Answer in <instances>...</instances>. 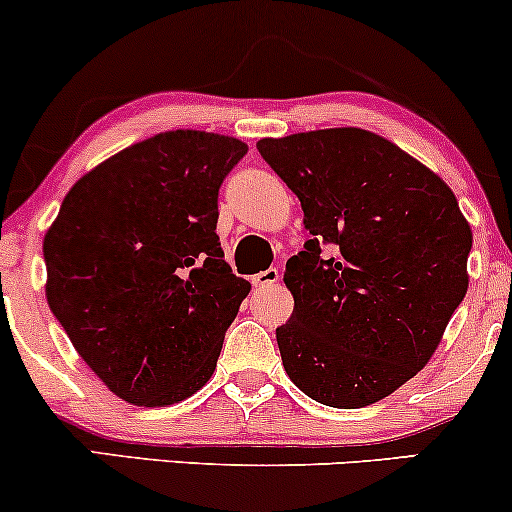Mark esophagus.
I'll return each instance as SVG.
<instances>
[{
    "mask_svg": "<svg viewBox=\"0 0 512 512\" xmlns=\"http://www.w3.org/2000/svg\"><path fill=\"white\" fill-rule=\"evenodd\" d=\"M250 281H252V286H255V288H267V286H274V283L279 281V269H276V267L264 269V272H260V274L252 276Z\"/></svg>",
    "mask_w": 512,
    "mask_h": 512,
    "instance_id": "34e87169",
    "label": "esophagus"
}]
</instances>
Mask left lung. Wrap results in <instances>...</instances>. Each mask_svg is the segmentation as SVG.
Listing matches in <instances>:
<instances>
[{"label": "left lung", "instance_id": "1", "mask_svg": "<svg viewBox=\"0 0 512 512\" xmlns=\"http://www.w3.org/2000/svg\"><path fill=\"white\" fill-rule=\"evenodd\" d=\"M257 150L312 233L283 274L295 300L276 329L286 374L331 408L377 403L427 365L463 303L470 224L434 171L377 133L326 128Z\"/></svg>", "mask_w": 512, "mask_h": 512}]
</instances>
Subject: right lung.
<instances>
[{"label":"right lung","mask_w":512,"mask_h":512,"mask_svg":"<svg viewBox=\"0 0 512 512\" xmlns=\"http://www.w3.org/2000/svg\"><path fill=\"white\" fill-rule=\"evenodd\" d=\"M245 152L229 135L159 133L80 178L49 226V310L128 403H178L217 367L250 293L217 236L219 188Z\"/></svg>","instance_id":"obj_1"}]
</instances>
